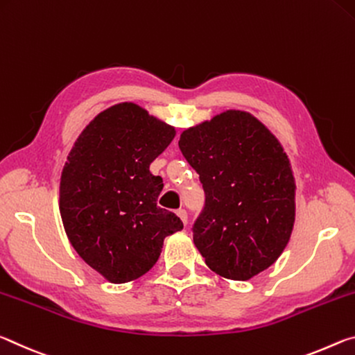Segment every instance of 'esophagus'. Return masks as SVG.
Segmentation results:
<instances>
[{"instance_id": "esophagus-1", "label": "esophagus", "mask_w": 355, "mask_h": 355, "mask_svg": "<svg viewBox=\"0 0 355 355\" xmlns=\"http://www.w3.org/2000/svg\"><path fill=\"white\" fill-rule=\"evenodd\" d=\"M176 214H178V217L182 220V223H184V225H187V212H185L184 209H178Z\"/></svg>"}]
</instances>
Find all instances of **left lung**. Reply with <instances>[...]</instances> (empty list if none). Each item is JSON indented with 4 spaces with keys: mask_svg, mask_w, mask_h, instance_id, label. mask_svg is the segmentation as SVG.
I'll return each instance as SVG.
<instances>
[{
    "mask_svg": "<svg viewBox=\"0 0 355 355\" xmlns=\"http://www.w3.org/2000/svg\"><path fill=\"white\" fill-rule=\"evenodd\" d=\"M179 148L206 193L193 243L209 269L245 282L270 267L295 222V179L282 143L252 113L225 110L185 129Z\"/></svg>",
    "mask_w": 355,
    "mask_h": 355,
    "instance_id": "left-lung-1",
    "label": "left lung"
}]
</instances>
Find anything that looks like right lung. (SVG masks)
I'll return each instance as SVG.
<instances>
[{"label":"right lung","mask_w":355,"mask_h":355,"mask_svg":"<svg viewBox=\"0 0 355 355\" xmlns=\"http://www.w3.org/2000/svg\"><path fill=\"white\" fill-rule=\"evenodd\" d=\"M176 129L133 102L98 113L75 139L60 182V212L80 258L110 283L137 280L157 263L164 239L181 231L157 207L164 181L149 165Z\"/></svg>","instance_id":"right-lung-1"}]
</instances>
